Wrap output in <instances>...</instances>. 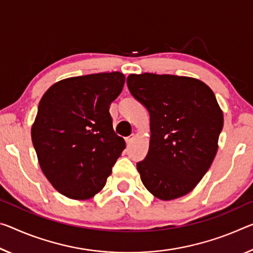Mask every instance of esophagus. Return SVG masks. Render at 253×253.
I'll return each mask as SVG.
<instances>
[{
  "label": "esophagus",
  "instance_id": "1",
  "mask_svg": "<svg viewBox=\"0 0 253 253\" xmlns=\"http://www.w3.org/2000/svg\"><path fill=\"white\" fill-rule=\"evenodd\" d=\"M134 138H135V135L134 134L130 135V136H128V137H126V143L127 144H130L131 142L134 141Z\"/></svg>",
  "mask_w": 253,
  "mask_h": 253
}]
</instances>
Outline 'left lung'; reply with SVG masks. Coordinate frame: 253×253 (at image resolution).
Returning a JSON list of instances; mask_svg holds the SVG:
<instances>
[{
  "label": "left lung",
  "instance_id": "1",
  "mask_svg": "<svg viewBox=\"0 0 253 253\" xmlns=\"http://www.w3.org/2000/svg\"><path fill=\"white\" fill-rule=\"evenodd\" d=\"M127 86L150 114V148L136 164L143 184L162 200L187 195L217 152L224 119L214 92L199 80L169 74H130Z\"/></svg>",
  "mask_w": 253,
  "mask_h": 253
}]
</instances>
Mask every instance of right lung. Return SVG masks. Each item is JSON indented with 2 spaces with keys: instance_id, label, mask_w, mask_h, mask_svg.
I'll return each mask as SVG.
<instances>
[{
  "instance_id": "right-lung-1",
  "label": "right lung",
  "mask_w": 253,
  "mask_h": 253,
  "mask_svg": "<svg viewBox=\"0 0 253 253\" xmlns=\"http://www.w3.org/2000/svg\"><path fill=\"white\" fill-rule=\"evenodd\" d=\"M124 83L119 72L75 76L55 83L40 100L31 138L43 174L66 197H93L126 147L109 112Z\"/></svg>"
}]
</instances>
